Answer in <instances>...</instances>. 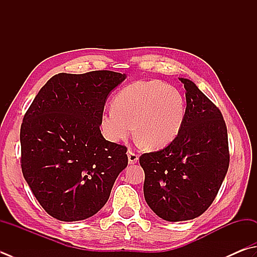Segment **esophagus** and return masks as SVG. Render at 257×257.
<instances>
[{"instance_id": "34e87169", "label": "esophagus", "mask_w": 257, "mask_h": 257, "mask_svg": "<svg viewBox=\"0 0 257 257\" xmlns=\"http://www.w3.org/2000/svg\"><path fill=\"white\" fill-rule=\"evenodd\" d=\"M127 157H128L130 164H134L139 161V156L137 153H134L132 150H128L127 151Z\"/></svg>"}]
</instances>
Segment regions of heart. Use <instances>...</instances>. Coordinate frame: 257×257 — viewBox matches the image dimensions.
<instances>
[{"instance_id": "heart-1", "label": "heart", "mask_w": 257, "mask_h": 257, "mask_svg": "<svg viewBox=\"0 0 257 257\" xmlns=\"http://www.w3.org/2000/svg\"><path fill=\"white\" fill-rule=\"evenodd\" d=\"M186 104L180 91L159 80L138 81L119 91L113 107L101 115L100 128L110 142L125 141L135 132L150 149L171 143L180 132Z\"/></svg>"}]
</instances>
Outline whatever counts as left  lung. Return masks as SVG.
Wrapping results in <instances>:
<instances>
[{
  "instance_id": "obj_1",
  "label": "left lung",
  "mask_w": 257,
  "mask_h": 257,
  "mask_svg": "<svg viewBox=\"0 0 257 257\" xmlns=\"http://www.w3.org/2000/svg\"><path fill=\"white\" fill-rule=\"evenodd\" d=\"M186 89V115L177 138L166 148L144 153V198L164 220L197 218L209 208L228 170V137L219 108L193 81Z\"/></svg>"
}]
</instances>
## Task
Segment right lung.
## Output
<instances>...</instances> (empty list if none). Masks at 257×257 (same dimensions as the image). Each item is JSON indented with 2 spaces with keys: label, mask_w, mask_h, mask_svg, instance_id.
I'll use <instances>...</instances> for the list:
<instances>
[{
  "label": "right lung",
  "mask_w": 257,
  "mask_h": 257,
  "mask_svg": "<svg viewBox=\"0 0 257 257\" xmlns=\"http://www.w3.org/2000/svg\"><path fill=\"white\" fill-rule=\"evenodd\" d=\"M125 78L109 70L61 72L47 81L24 115L22 173L53 218L94 216L127 167L126 147L106 141L99 130L106 99Z\"/></svg>",
  "instance_id": "1"
}]
</instances>
